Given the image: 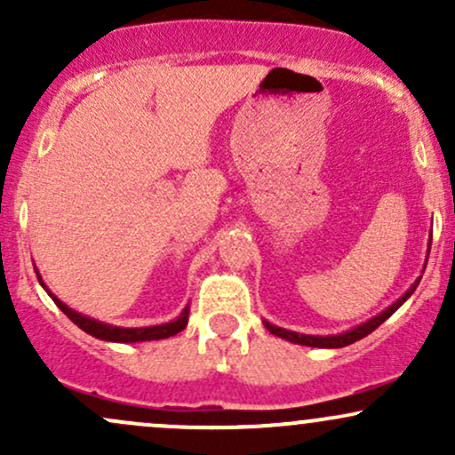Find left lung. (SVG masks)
I'll list each match as a JSON object with an SVG mask.
<instances>
[{"label": "left lung", "mask_w": 455, "mask_h": 455, "mask_svg": "<svg viewBox=\"0 0 455 455\" xmlns=\"http://www.w3.org/2000/svg\"><path fill=\"white\" fill-rule=\"evenodd\" d=\"M430 243H432V235H430V242H427V245H430ZM427 254H430V248H427ZM426 263H427V259H426ZM419 280L421 278H417L415 282H412L411 289L406 291V293L402 295L398 301H394V304H391L389 307H385V310L380 312V315L372 316V318H370V321L362 323V325L348 329V331L336 333V336H307V333H297V331H289V329L275 327V325H271V323H267V321H263V325L267 327L269 331L274 333V336L284 338V340H289V342H293V344H301V347H315V348H342V347H348V344L362 340V338L368 336V333H372L374 329L380 325V323L387 321V318L394 315V312L398 310V307L404 304V301L409 299L412 293H415V289H417V284H419Z\"/></svg>", "instance_id": "8db88e82"}]
</instances>
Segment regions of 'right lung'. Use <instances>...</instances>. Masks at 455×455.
I'll return each instance as SVG.
<instances>
[{"mask_svg": "<svg viewBox=\"0 0 455 455\" xmlns=\"http://www.w3.org/2000/svg\"><path fill=\"white\" fill-rule=\"evenodd\" d=\"M36 275H38V282H40V284H43V289L46 291V293L51 295V299L55 301L57 307H60V310L64 312V315L70 318V321L75 323V325L81 327L85 333H90V336L98 338V340H107V342H149V340H162V338L175 336V333H180L181 329H186V325H188V315H190V306H186L184 310H181V315L175 318V321L162 323V325H151V327H115V325H108V323L96 321V318H90V316L81 315V312L72 310V307H68L64 301L57 299V297L51 293L49 289H46L43 275H40L38 269H36Z\"/></svg>", "mask_w": 455, "mask_h": 455, "instance_id": "add662e5", "label": "right lung"}]
</instances>
